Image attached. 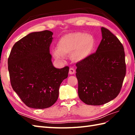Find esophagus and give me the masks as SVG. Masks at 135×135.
<instances>
[{"label":"esophagus","instance_id":"obj_1","mask_svg":"<svg viewBox=\"0 0 135 135\" xmlns=\"http://www.w3.org/2000/svg\"><path fill=\"white\" fill-rule=\"evenodd\" d=\"M75 73V69H74V68L73 67H71L70 68V70H69V74H71V75H72V74H74Z\"/></svg>","mask_w":135,"mask_h":135}]
</instances>
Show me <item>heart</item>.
<instances>
[{
    "label": "heart",
    "mask_w": 135,
    "mask_h": 135,
    "mask_svg": "<svg viewBox=\"0 0 135 135\" xmlns=\"http://www.w3.org/2000/svg\"><path fill=\"white\" fill-rule=\"evenodd\" d=\"M93 46L94 39L91 35L80 32L70 33L60 39L57 50L53 51V55L57 59H62L63 56L74 53L73 59L79 61L91 53Z\"/></svg>",
    "instance_id": "b5f03b06"
}]
</instances>
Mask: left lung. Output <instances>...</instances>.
<instances>
[{
    "label": "left lung",
    "mask_w": 135,
    "mask_h": 135,
    "mask_svg": "<svg viewBox=\"0 0 135 135\" xmlns=\"http://www.w3.org/2000/svg\"><path fill=\"white\" fill-rule=\"evenodd\" d=\"M95 53L76 62L78 96L85 104H104L118 95L126 75L124 48L114 34L102 27Z\"/></svg>",
    "instance_id": "1"
}]
</instances>
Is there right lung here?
Listing matches in <instances>:
<instances>
[{
  "label": "right lung",
  "instance_id": "right-lung-1",
  "mask_svg": "<svg viewBox=\"0 0 135 135\" xmlns=\"http://www.w3.org/2000/svg\"><path fill=\"white\" fill-rule=\"evenodd\" d=\"M52 35L48 30L28 34L14 45L8 57L11 86L31 108L44 109L53 105L60 84L68 77V66L57 69L51 62Z\"/></svg>",
  "mask_w": 135,
  "mask_h": 135
}]
</instances>
